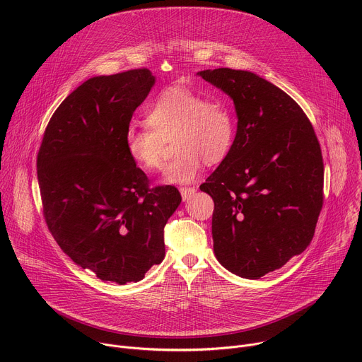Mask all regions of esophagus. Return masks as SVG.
Listing matches in <instances>:
<instances>
[{
  "label": "esophagus",
  "mask_w": 362,
  "mask_h": 362,
  "mask_svg": "<svg viewBox=\"0 0 362 362\" xmlns=\"http://www.w3.org/2000/svg\"><path fill=\"white\" fill-rule=\"evenodd\" d=\"M194 193H196V189H194V187H180V194H182V199H183L185 202L189 200Z\"/></svg>",
  "instance_id": "34e87169"
}]
</instances>
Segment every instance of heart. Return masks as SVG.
<instances>
[{
  "instance_id": "b5f03b06",
  "label": "heart",
  "mask_w": 362,
  "mask_h": 362,
  "mask_svg": "<svg viewBox=\"0 0 362 362\" xmlns=\"http://www.w3.org/2000/svg\"><path fill=\"white\" fill-rule=\"evenodd\" d=\"M144 129L130 127L124 137L129 158L143 172L163 168V141L175 139L177 158L169 165L166 185L192 183L204 165L222 163L236 140V117L222 100H208L187 87L163 88L146 107Z\"/></svg>"
}]
</instances>
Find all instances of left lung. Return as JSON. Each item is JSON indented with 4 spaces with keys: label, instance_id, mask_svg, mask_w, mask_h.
<instances>
[{
    "label": "left lung",
    "instance_id": "obj_1",
    "mask_svg": "<svg viewBox=\"0 0 362 362\" xmlns=\"http://www.w3.org/2000/svg\"><path fill=\"white\" fill-rule=\"evenodd\" d=\"M238 117L229 156L200 185L212 196L214 250L232 274L259 279L311 243L324 200V162L298 103L255 73L199 71Z\"/></svg>",
    "mask_w": 362,
    "mask_h": 362
}]
</instances>
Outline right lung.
<instances>
[{
    "label": "right lung",
    "instance_id": "add662e5",
    "mask_svg": "<svg viewBox=\"0 0 362 362\" xmlns=\"http://www.w3.org/2000/svg\"><path fill=\"white\" fill-rule=\"evenodd\" d=\"M154 81L147 69L88 78L54 112L37 156L51 235L74 264L117 285L163 261V229L182 202L175 186L150 189L126 151L132 116Z\"/></svg>",
    "mask_w": 362,
    "mask_h": 362
}]
</instances>
